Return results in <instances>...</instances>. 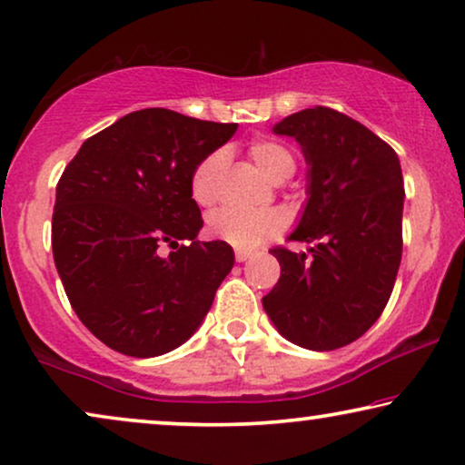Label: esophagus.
<instances>
[{
	"mask_svg": "<svg viewBox=\"0 0 465 465\" xmlns=\"http://www.w3.org/2000/svg\"><path fill=\"white\" fill-rule=\"evenodd\" d=\"M250 256H252L250 250H241V247L239 250H234V258H237V262H245Z\"/></svg>",
	"mask_w": 465,
	"mask_h": 465,
	"instance_id": "1",
	"label": "esophagus"
}]
</instances>
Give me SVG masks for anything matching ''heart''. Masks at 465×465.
Here are the masks:
<instances>
[{"label":"heart","mask_w":465,"mask_h":465,"mask_svg":"<svg viewBox=\"0 0 465 465\" xmlns=\"http://www.w3.org/2000/svg\"><path fill=\"white\" fill-rule=\"evenodd\" d=\"M250 156L258 164L260 171L271 182H283L294 173L296 156L288 145L277 139L260 137L250 143ZM228 164V154L224 150H215L196 164L190 175V193L199 205H212L220 194V183ZM209 232L234 247H256L271 234H275L285 226V215L277 209L264 212H241V209L222 207L213 212L207 220Z\"/></svg>","instance_id":"b5f03b06"}]
</instances>
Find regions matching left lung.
<instances>
[{
  "label": "left lung",
  "mask_w": 465,
  "mask_h": 465,
  "mask_svg": "<svg viewBox=\"0 0 465 465\" xmlns=\"http://www.w3.org/2000/svg\"><path fill=\"white\" fill-rule=\"evenodd\" d=\"M307 161V203L290 241L275 247L282 275L262 307L279 334L311 351L360 339L390 301L402 260L404 182L398 154L371 129L330 107L272 126Z\"/></svg>",
  "instance_id": "obj_1"
}]
</instances>
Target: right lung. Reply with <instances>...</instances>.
Masks as SVG:
<instances>
[{"mask_svg": "<svg viewBox=\"0 0 465 465\" xmlns=\"http://www.w3.org/2000/svg\"><path fill=\"white\" fill-rule=\"evenodd\" d=\"M234 131L150 107L88 137L63 171L54 264L75 315L114 351H173L212 309L234 253L226 241H196L203 220L190 175ZM163 246L176 252L163 257Z\"/></svg>", "mask_w": 465, "mask_h": 465, "instance_id": "obj_1", "label": "right lung"}]
</instances>
